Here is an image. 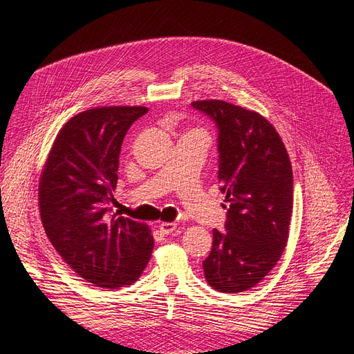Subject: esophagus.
Listing matches in <instances>:
<instances>
[{
    "instance_id": "obj_1",
    "label": "esophagus",
    "mask_w": 354,
    "mask_h": 354,
    "mask_svg": "<svg viewBox=\"0 0 354 354\" xmlns=\"http://www.w3.org/2000/svg\"><path fill=\"white\" fill-rule=\"evenodd\" d=\"M159 229L164 234H171L177 229V223H160Z\"/></svg>"
}]
</instances>
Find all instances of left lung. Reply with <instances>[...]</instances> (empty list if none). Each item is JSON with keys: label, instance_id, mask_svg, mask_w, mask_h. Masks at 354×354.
Listing matches in <instances>:
<instances>
[{"label": "left lung", "instance_id": "8db88e82", "mask_svg": "<svg viewBox=\"0 0 354 354\" xmlns=\"http://www.w3.org/2000/svg\"><path fill=\"white\" fill-rule=\"evenodd\" d=\"M217 127L218 183L229 202L202 263L220 292L255 286L279 261L292 214V167L282 138L260 113L221 100L192 103Z\"/></svg>", "mask_w": 354, "mask_h": 354}]
</instances>
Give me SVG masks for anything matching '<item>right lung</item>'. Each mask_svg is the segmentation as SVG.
Here are the masks:
<instances>
[{"label": "right lung", "mask_w": 354, "mask_h": 354, "mask_svg": "<svg viewBox=\"0 0 354 354\" xmlns=\"http://www.w3.org/2000/svg\"><path fill=\"white\" fill-rule=\"evenodd\" d=\"M146 112L112 106L75 115L57 134L41 176L39 212L51 245L75 273L100 288L131 285L152 255L146 224L109 208L122 140Z\"/></svg>", "instance_id": "1"}]
</instances>
